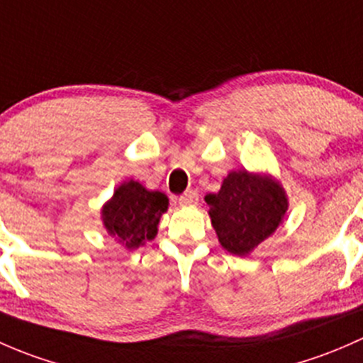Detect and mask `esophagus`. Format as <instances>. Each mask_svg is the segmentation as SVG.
<instances>
[{
    "label": "esophagus",
    "instance_id": "1",
    "mask_svg": "<svg viewBox=\"0 0 363 363\" xmlns=\"http://www.w3.org/2000/svg\"><path fill=\"white\" fill-rule=\"evenodd\" d=\"M197 201H199V194L196 190H186L185 194H182L178 197V204L180 206H192V204H197Z\"/></svg>",
    "mask_w": 363,
    "mask_h": 363
}]
</instances>
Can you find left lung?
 Listing matches in <instances>:
<instances>
[{"instance_id": "1", "label": "left lung", "mask_w": 363, "mask_h": 363, "mask_svg": "<svg viewBox=\"0 0 363 363\" xmlns=\"http://www.w3.org/2000/svg\"><path fill=\"white\" fill-rule=\"evenodd\" d=\"M213 229L220 245L234 255H248L271 236L285 216V190L271 178L233 171L216 194H208Z\"/></svg>"}]
</instances>
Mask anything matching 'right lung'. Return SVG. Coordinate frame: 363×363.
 I'll return each instance as SVG.
<instances>
[{"mask_svg":"<svg viewBox=\"0 0 363 363\" xmlns=\"http://www.w3.org/2000/svg\"><path fill=\"white\" fill-rule=\"evenodd\" d=\"M167 204L162 192H152L134 180L125 182L115 190L111 201L104 204V227L111 236L121 239L125 248L134 250L155 238L157 225Z\"/></svg>","mask_w":363,"mask_h":363,"instance_id":"right-lung-1","label":"right lung"}]
</instances>
